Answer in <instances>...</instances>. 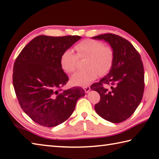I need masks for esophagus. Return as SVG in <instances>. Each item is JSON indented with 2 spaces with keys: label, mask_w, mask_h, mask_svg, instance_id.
Returning a JSON list of instances; mask_svg holds the SVG:
<instances>
[{
  "label": "esophagus",
  "mask_w": 159,
  "mask_h": 159,
  "mask_svg": "<svg viewBox=\"0 0 159 159\" xmlns=\"http://www.w3.org/2000/svg\"><path fill=\"white\" fill-rule=\"evenodd\" d=\"M83 89H84L86 93H88V92H89V91L90 90V87H89V86H85V87L83 88Z\"/></svg>",
  "instance_id": "34e87169"
}]
</instances>
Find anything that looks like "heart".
<instances>
[{"label": "heart", "instance_id": "1", "mask_svg": "<svg viewBox=\"0 0 159 159\" xmlns=\"http://www.w3.org/2000/svg\"><path fill=\"white\" fill-rule=\"evenodd\" d=\"M74 54L71 50H66L60 56L61 68L66 73L72 74L76 71L79 58L86 57L84 71L78 72L71 78L74 85L85 86L93 81L99 75H105L111 69L114 53L111 46L103 45L99 40L85 39L75 45Z\"/></svg>", "mask_w": 159, "mask_h": 159}]
</instances>
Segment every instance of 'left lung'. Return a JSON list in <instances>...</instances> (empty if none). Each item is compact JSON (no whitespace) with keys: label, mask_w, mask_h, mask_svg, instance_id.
Segmentation results:
<instances>
[{"label":"left lung","mask_w":159,"mask_h":159,"mask_svg":"<svg viewBox=\"0 0 159 159\" xmlns=\"http://www.w3.org/2000/svg\"><path fill=\"white\" fill-rule=\"evenodd\" d=\"M92 38L104 39L114 53L109 73L91 86L100 95L99 102L94 105L95 111L111 122H124L135 112L143 96L145 81L141 57L128 40L117 34L106 33Z\"/></svg>","instance_id":"obj_1"}]
</instances>
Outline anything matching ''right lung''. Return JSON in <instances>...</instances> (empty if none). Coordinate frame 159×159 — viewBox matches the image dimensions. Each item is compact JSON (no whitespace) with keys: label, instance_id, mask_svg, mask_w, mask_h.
Returning a JSON list of instances; mask_svg holds the SVG:
<instances>
[{"label":"right lung","instance_id":"1","mask_svg":"<svg viewBox=\"0 0 159 159\" xmlns=\"http://www.w3.org/2000/svg\"><path fill=\"white\" fill-rule=\"evenodd\" d=\"M81 37H34L17 56L13 67V85L23 111L38 125L53 127L65 122L84 89L62 88L69 78L60 63V56Z\"/></svg>","mask_w":159,"mask_h":159}]
</instances>
